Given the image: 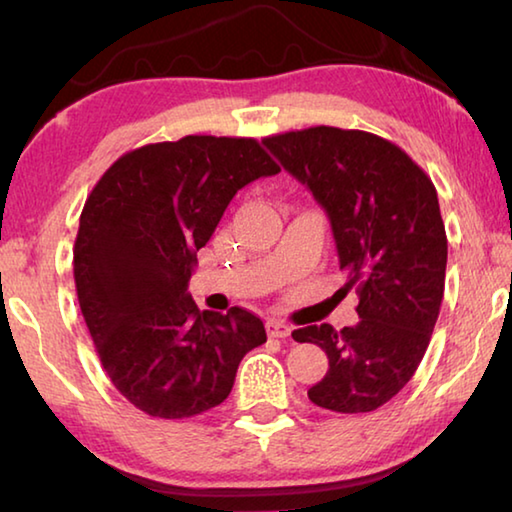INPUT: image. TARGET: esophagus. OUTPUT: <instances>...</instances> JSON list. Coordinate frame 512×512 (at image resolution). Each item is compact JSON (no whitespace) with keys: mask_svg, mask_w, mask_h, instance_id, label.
<instances>
[{"mask_svg":"<svg viewBox=\"0 0 512 512\" xmlns=\"http://www.w3.org/2000/svg\"><path fill=\"white\" fill-rule=\"evenodd\" d=\"M266 332L271 339H287V336L291 334V327L287 323H282V320H266Z\"/></svg>","mask_w":512,"mask_h":512,"instance_id":"1","label":"esophagus"}]
</instances>
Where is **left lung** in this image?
<instances>
[{
  "mask_svg": "<svg viewBox=\"0 0 512 512\" xmlns=\"http://www.w3.org/2000/svg\"><path fill=\"white\" fill-rule=\"evenodd\" d=\"M332 223L359 323L307 325L298 343L329 359L309 400L368 413L402 391L427 352L445 291L447 235L431 178L400 146L366 131L314 126L264 140Z\"/></svg>",
  "mask_w": 512,
  "mask_h": 512,
  "instance_id": "left-lung-1",
  "label": "left lung"
}]
</instances>
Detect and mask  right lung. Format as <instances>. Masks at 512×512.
Listing matches in <instances>:
<instances>
[{
  "label": "right lung",
  "instance_id": "1",
  "mask_svg": "<svg viewBox=\"0 0 512 512\" xmlns=\"http://www.w3.org/2000/svg\"><path fill=\"white\" fill-rule=\"evenodd\" d=\"M280 171L253 137L187 135L128 151L83 205L74 282L117 391L151 418L183 420L230 395L264 323L232 307L198 311L196 253L241 187Z\"/></svg>",
  "mask_w": 512,
  "mask_h": 512
}]
</instances>
